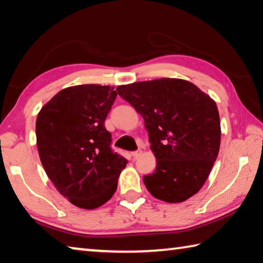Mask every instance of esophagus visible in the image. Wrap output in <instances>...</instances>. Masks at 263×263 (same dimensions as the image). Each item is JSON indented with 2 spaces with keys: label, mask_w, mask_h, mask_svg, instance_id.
I'll return each mask as SVG.
<instances>
[{
  "label": "esophagus",
  "mask_w": 263,
  "mask_h": 263,
  "mask_svg": "<svg viewBox=\"0 0 263 263\" xmlns=\"http://www.w3.org/2000/svg\"><path fill=\"white\" fill-rule=\"evenodd\" d=\"M141 155V149H138V151H135V152H132V157L133 159H138Z\"/></svg>",
  "instance_id": "obj_1"
}]
</instances>
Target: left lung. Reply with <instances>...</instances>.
<instances>
[{
    "label": "left lung",
    "mask_w": 263,
    "mask_h": 263,
    "mask_svg": "<svg viewBox=\"0 0 263 263\" xmlns=\"http://www.w3.org/2000/svg\"><path fill=\"white\" fill-rule=\"evenodd\" d=\"M145 121L157 158L153 174L144 176L155 198L180 203L205 183L220 146L216 102L188 81L158 79L117 87Z\"/></svg>",
    "instance_id": "8db88e82"
}]
</instances>
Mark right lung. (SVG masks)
I'll return each instance as SVG.
<instances>
[{
	"mask_svg": "<svg viewBox=\"0 0 263 263\" xmlns=\"http://www.w3.org/2000/svg\"><path fill=\"white\" fill-rule=\"evenodd\" d=\"M117 92L100 84L62 89L35 122L39 157L48 179L68 201L96 209L112 197L127 160L111 148L104 122Z\"/></svg>",
	"mask_w": 263,
	"mask_h": 263,
	"instance_id": "add662e5",
	"label": "right lung"
}]
</instances>
